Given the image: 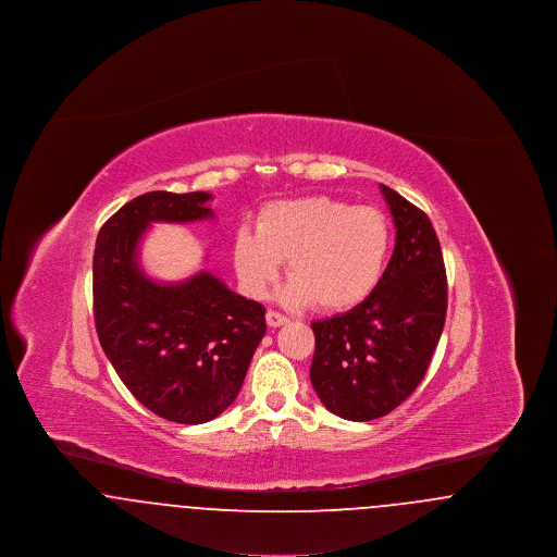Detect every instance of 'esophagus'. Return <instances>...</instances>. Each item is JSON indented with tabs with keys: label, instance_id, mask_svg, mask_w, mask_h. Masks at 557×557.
Returning <instances> with one entry per match:
<instances>
[{
	"label": "esophagus",
	"instance_id": "obj_1",
	"mask_svg": "<svg viewBox=\"0 0 557 557\" xmlns=\"http://www.w3.org/2000/svg\"><path fill=\"white\" fill-rule=\"evenodd\" d=\"M267 325L269 327H280V325H284V323H288V318L286 315H282V313H277V311H267Z\"/></svg>",
	"mask_w": 557,
	"mask_h": 557
}]
</instances>
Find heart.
<instances>
[{
    "label": "heart",
    "instance_id": "1",
    "mask_svg": "<svg viewBox=\"0 0 557 557\" xmlns=\"http://www.w3.org/2000/svg\"><path fill=\"white\" fill-rule=\"evenodd\" d=\"M391 242L384 212L330 196H305L267 205L255 232L242 225L232 257L242 288L255 298L265 294L282 261H288V302L313 300L321 311H346L380 284Z\"/></svg>",
    "mask_w": 557,
    "mask_h": 557
}]
</instances>
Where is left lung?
I'll use <instances>...</instances> for the list:
<instances>
[{
	"label": "left lung",
	"mask_w": 557,
	"mask_h": 557,
	"mask_svg": "<svg viewBox=\"0 0 557 557\" xmlns=\"http://www.w3.org/2000/svg\"><path fill=\"white\" fill-rule=\"evenodd\" d=\"M380 189L397 227L391 263L361 305L311 323V384L350 422L382 418L418 388L447 315V273L428 214L395 189Z\"/></svg>",
	"instance_id": "8db88e82"
}]
</instances>
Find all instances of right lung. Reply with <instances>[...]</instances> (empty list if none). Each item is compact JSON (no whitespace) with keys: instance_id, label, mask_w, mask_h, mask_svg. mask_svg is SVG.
Listing matches in <instances>:
<instances>
[{"instance_id":"right-lung-1","label":"right lung","mask_w":557,"mask_h":557,"mask_svg":"<svg viewBox=\"0 0 557 557\" xmlns=\"http://www.w3.org/2000/svg\"><path fill=\"white\" fill-rule=\"evenodd\" d=\"M207 191H148L102 225L94 252V318L100 345L133 397L160 418L205 424L238 397L265 336V307L209 271L157 284L137 263L150 223L214 216Z\"/></svg>"}]
</instances>
